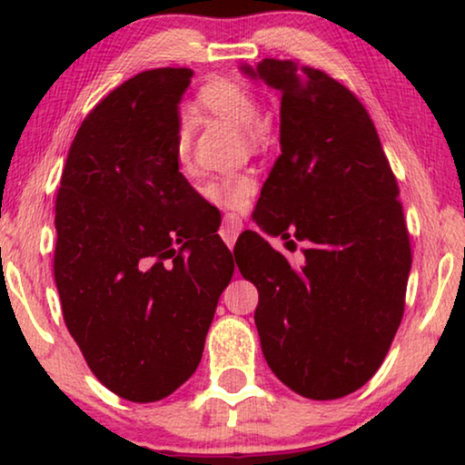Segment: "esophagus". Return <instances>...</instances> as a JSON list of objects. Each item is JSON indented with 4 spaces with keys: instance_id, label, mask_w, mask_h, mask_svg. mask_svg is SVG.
Returning <instances> with one entry per match:
<instances>
[{
    "instance_id": "34e87169",
    "label": "esophagus",
    "mask_w": 465,
    "mask_h": 465,
    "mask_svg": "<svg viewBox=\"0 0 465 465\" xmlns=\"http://www.w3.org/2000/svg\"><path fill=\"white\" fill-rule=\"evenodd\" d=\"M242 230H243V225H242L238 217L225 215L223 225H222V238H223L227 246L233 248V243H235V240H238V235L242 233Z\"/></svg>"
}]
</instances>
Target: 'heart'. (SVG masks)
Wrapping results in <instances>:
<instances>
[{"instance_id":"1","label":"heart","mask_w":465,"mask_h":465,"mask_svg":"<svg viewBox=\"0 0 465 465\" xmlns=\"http://www.w3.org/2000/svg\"><path fill=\"white\" fill-rule=\"evenodd\" d=\"M199 100L204 108H209L211 113L222 116V119L233 123L235 127H242L243 139H246L248 147H258L262 143L264 133L258 123L261 110H258L256 100L252 98L248 90H243L242 85L217 80L207 85H203L199 92ZM191 141H193V127L188 116H180L176 124V153L180 162H184L191 152ZM254 178L246 172H233V174H223L217 178H211L207 184L203 186V196L209 203L217 204V207L225 209H240L243 203L248 201V196L254 193Z\"/></svg>"}]
</instances>
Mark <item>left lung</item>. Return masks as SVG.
<instances>
[{"mask_svg": "<svg viewBox=\"0 0 465 465\" xmlns=\"http://www.w3.org/2000/svg\"><path fill=\"white\" fill-rule=\"evenodd\" d=\"M242 72L281 92V155L256 223L308 243L299 269L254 232L235 243L264 359L299 396L342 398L375 375L402 322L412 254L396 176L346 85L291 59Z\"/></svg>", "mask_w": 465, "mask_h": 465, "instance_id": "8db88e82", "label": "left lung"}]
</instances>
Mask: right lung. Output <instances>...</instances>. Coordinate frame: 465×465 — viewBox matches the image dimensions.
I'll return each mask as SVG.
<instances>
[{
	"label": "right lung",
	"instance_id": "1",
	"mask_svg": "<svg viewBox=\"0 0 465 465\" xmlns=\"http://www.w3.org/2000/svg\"><path fill=\"white\" fill-rule=\"evenodd\" d=\"M191 77L152 69L98 102L69 147L54 204L63 320L100 383L131 402H157L194 373L233 274L232 252L203 235L178 170Z\"/></svg>",
	"mask_w": 465,
	"mask_h": 465
}]
</instances>
